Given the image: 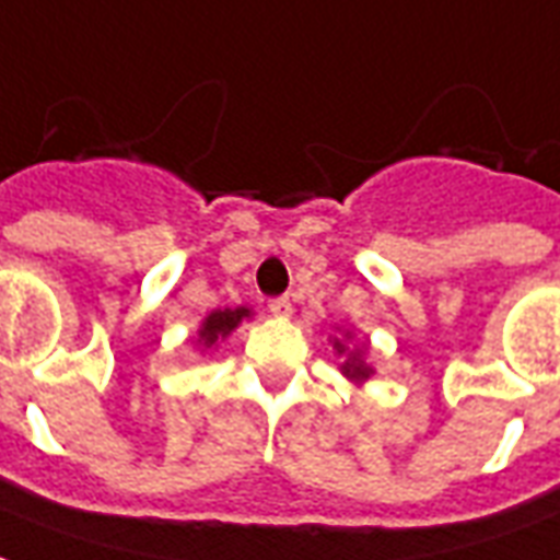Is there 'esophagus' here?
<instances>
[{
    "instance_id": "1",
    "label": "esophagus",
    "mask_w": 560,
    "mask_h": 560,
    "mask_svg": "<svg viewBox=\"0 0 560 560\" xmlns=\"http://www.w3.org/2000/svg\"><path fill=\"white\" fill-rule=\"evenodd\" d=\"M268 310L275 313L277 319H289V316H292V304H289V298H275V301L268 304Z\"/></svg>"
}]
</instances>
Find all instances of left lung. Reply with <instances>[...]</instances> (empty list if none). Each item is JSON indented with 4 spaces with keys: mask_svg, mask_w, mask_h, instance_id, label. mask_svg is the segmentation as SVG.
I'll list each match as a JSON object with an SVG mask.
<instances>
[{
    "mask_svg": "<svg viewBox=\"0 0 560 560\" xmlns=\"http://www.w3.org/2000/svg\"><path fill=\"white\" fill-rule=\"evenodd\" d=\"M340 330V328H337ZM354 340V330L352 328H342V334H337V337H330V346H334V354L340 358V364H337V370H340L352 385H364V382H370L375 375L373 364L366 361V354H370V342L361 340L358 346H352Z\"/></svg>",
    "mask_w": 560,
    "mask_h": 560,
    "instance_id": "obj_1",
    "label": "left lung"
}]
</instances>
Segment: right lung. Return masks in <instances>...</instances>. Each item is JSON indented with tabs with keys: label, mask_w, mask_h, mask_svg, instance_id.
<instances>
[{
	"label": "right lung",
	"mask_w": 560,
	"mask_h": 560,
	"mask_svg": "<svg viewBox=\"0 0 560 560\" xmlns=\"http://www.w3.org/2000/svg\"><path fill=\"white\" fill-rule=\"evenodd\" d=\"M253 319L250 307H226V310H211L206 319L199 322V328L194 334V349L199 354H211L218 349L220 342L230 337L232 330L238 328L241 322Z\"/></svg>",
	"instance_id": "obj_1"
}]
</instances>
